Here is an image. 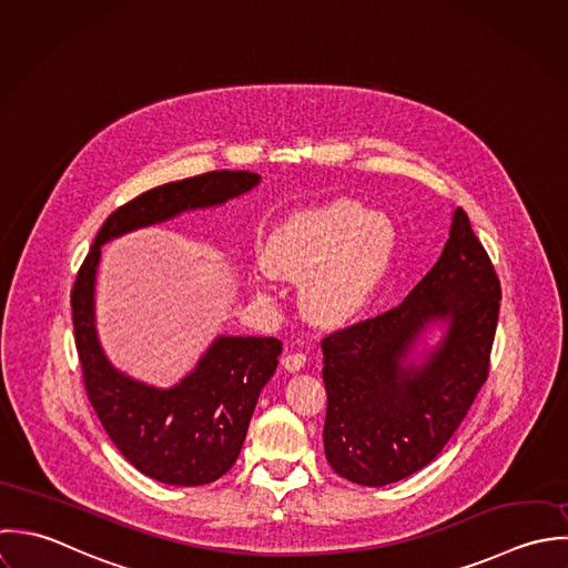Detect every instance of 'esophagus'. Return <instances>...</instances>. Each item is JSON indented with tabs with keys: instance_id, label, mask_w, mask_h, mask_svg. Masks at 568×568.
<instances>
[{
	"instance_id": "34e87169",
	"label": "esophagus",
	"mask_w": 568,
	"mask_h": 568,
	"mask_svg": "<svg viewBox=\"0 0 568 568\" xmlns=\"http://www.w3.org/2000/svg\"><path fill=\"white\" fill-rule=\"evenodd\" d=\"M306 364V355L304 353H286L282 357V366L288 371V373H297L302 371Z\"/></svg>"
}]
</instances>
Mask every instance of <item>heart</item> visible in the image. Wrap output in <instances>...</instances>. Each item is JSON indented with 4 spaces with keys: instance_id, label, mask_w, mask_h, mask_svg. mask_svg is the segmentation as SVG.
<instances>
[{
    "instance_id": "heart-1",
    "label": "heart",
    "mask_w": 568,
    "mask_h": 568,
    "mask_svg": "<svg viewBox=\"0 0 568 568\" xmlns=\"http://www.w3.org/2000/svg\"><path fill=\"white\" fill-rule=\"evenodd\" d=\"M396 253L389 217L371 213L355 200L293 215L264 248L271 273L300 280L306 313L324 324L357 315L375 295Z\"/></svg>"
}]
</instances>
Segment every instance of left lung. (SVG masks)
<instances>
[{
	"mask_svg": "<svg viewBox=\"0 0 568 568\" xmlns=\"http://www.w3.org/2000/svg\"><path fill=\"white\" fill-rule=\"evenodd\" d=\"M498 313L500 280L458 206L438 262L398 306L322 339L331 467L383 487L429 465L489 377ZM436 318L450 322L442 346L405 367L417 333Z\"/></svg>",
	"mask_w": 568,
	"mask_h": 568,
	"instance_id": "1",
	"label": "left lung"
}]
</instances>
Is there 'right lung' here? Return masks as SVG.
<instances>
[{"instance_id":"right-lung-1","label":"right lung","mask_w":568,"mask_h":568,"mask_svg":"<svg viewBox=\"0 0 568 568\" xmlns=\"http://www.w3.org/2000/svg\"><path fill=\"white\" fill-rule=\"evenodd\" d=\"M257 183L260 176L253 172L222 170L136 195L108 215L70 293L85 394L116 449L141 474L159 483L206 485L233 467L257 396L277 368L282 342L275 337H220L190 377L170 389H156L116 373L94 331V275L101 244L190 209L222 204Z\"/></svg>"}]
</instances>
